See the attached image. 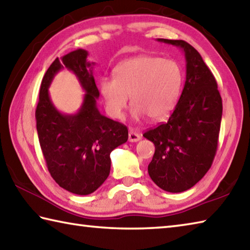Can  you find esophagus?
<instances>
[{
    "label": "esophagus",
    "mask_w": 250,
    "mask_h": 250,
    "mask_svg": "<svg viewBox=\"0 0 250 250\" xmlns=\"http://www.w3.org/2000/svg\"><path fill=\"white\" fill-rule=\"evenodd\" d=\"M141 139V136L137 133V131L134 129H129V134H128V140L130 143H137Z\"/></svg>",
    "instance_id": "34e87169"
}]
</instances>
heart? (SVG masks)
I'll list each match as a JSON object with an SVG mask.
<instances>
[{
    "label": "heart",
    "instance_id": "1",
    "mask_svg": "<svg viewBox=\"0 0 250 250\" xmlns=\"http://www.w3.org/2000/svg\"><path fill=\"white\" fill-rule=\"evenodd\" d=\"M182 83V69L175 62L141 55L117 65L113 81L102 79L99 90L114 119L123 116L129 97L134 119L147 115L151 121H161L175 107Z\"/></svg>",
    "mask_w": 250,
    "mask_h": 250
}]
</instances>
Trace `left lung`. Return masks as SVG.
<instances>
[{"instance_id": "obj_1", "label": "left lung", "mask_w": 250, "mask_h": 250, "mask_svg": "<svg viewBox=\"0 0 250 250\" xmlns=\"http://www.w3.org/2000/svg\"><path fill=\"white\" fill-rule=\"evenodd\" d=\"M157 40L184 51L186 82L167 123L144 134L155 147L148 173L161 189L182 192L196 185L212 166L222 119V99L213 74L194 46L184 40Z\"/></svg>"}]
</instances>
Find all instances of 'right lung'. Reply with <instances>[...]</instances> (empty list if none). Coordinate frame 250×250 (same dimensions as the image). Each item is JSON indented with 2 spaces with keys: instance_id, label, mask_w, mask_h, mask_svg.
<instances>
[{
  "instance_id": "add662e5",
  "label": "right lung",
  "mask_w": 250,
  "mask_h": 250,
  "mask_svg": "<svg viewBox=\"0 0 250 250\" xmlns=\"http://www.w3.org/2000/svg\"><path fill=\"white\" fill-rule=\"evenodd\" d=\"M86 50L78 49L55 59L42 79L36 109L38 137L51 176L76 195L91 194L104 183L111 169V152L128 139L124 124L99 112L100 93L92 75L95 63L88 62ZM64 67L77 75L86 92L75 115L58 111L48 95L54 76Z\"/></svg>"
}]
</instances>
